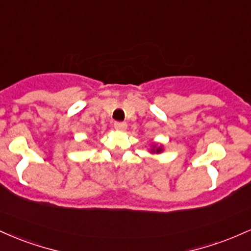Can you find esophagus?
Wrapping results in <instances>:
<instances>
[{"label": "esophagus", "mask_w": 251, "mask_h": 251, "mask_svg": "<svg viewBox=\"0 0 251 251\" xmlns=\"http://www.w3.org/2000/svg\"><path fill=\"white\" fill-rule=\"evenodd\" d=\"M127 127V125H126V123H119V122H116L114 123V128L117 129V131L119 132H124Z\"/></svg>", "instance_id": "obj_1"}]
</instances>
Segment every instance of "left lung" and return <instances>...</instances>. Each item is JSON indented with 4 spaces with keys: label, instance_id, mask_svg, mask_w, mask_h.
<instances>
[{
    "label": "left lung",
    "instance_id": "8db88e82",
    "mask_svg": "<svg viewBox=\"0 0 251 251\" xmlns=\"http://www.w3.org/2000/svg\"><path fill=\"white\" fill-rule=\"evenodd\" d=\"M162 151H163L162 146H157V145H153V148L151 150L152 153H160Z\"/></svg>",
    "mask_w": 251,
    "mask_h": 251
}]
</instances>
